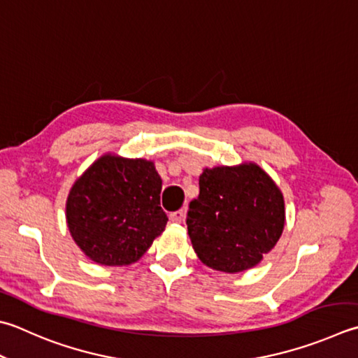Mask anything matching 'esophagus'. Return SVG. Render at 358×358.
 <instances>
[{
  "mask_svg": "<svg viewBox=\"0 0 358 358\" xmlns=\"http://www.w3.org/2000/svg\"><path fill=\"white\" fill-rule=\"evenodd\" d=\"M184 217H185V212L182 210H176V212H173V213H170V220L173 221V222H182V220H184Z\"/></svg>",
  "mask_w": 358,
  "mask_h": 358,
  "instance_id": "esophagus-1",
  "label": "esophagus"
}]
</instances>
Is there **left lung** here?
<instances>
[{
  "label": "left lung",
  "instance_id": "8db88e82",
  "mask_svg": "<svg viewBox=\"0 0 358 358\" xmlns=\"http://www.w3.org/2000/svg\"><path fill=\"white\" fill-rule=\"evenodd\" d=\"M285 224L278 185L255 164L206 168L199 196L188 206L187 226L204 265L240 273L275 246Z\"/></svg>",
  "mask_w": 358,
  "mask_h": 358
}]
</instances>
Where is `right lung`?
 I'll use <instances>...</instances> for the list:
<instances>
[{
  "label": "right lung",
  "mask_w": 358,
  "mask_h": 358,
  "mask_svg": "<svg viewBox=\"0 0 358 358\" xmlns=\"http://www.w3.org/2000/svg\"><path fill=\"white\" fill-rule=\"evenodd\" d=\"M160 192L152 162L103 156L74 182L66 199L73 240L101 265H131L166 226Z\"/></svg>",
  "instance_id": "add662e5"
}]
</instances>
